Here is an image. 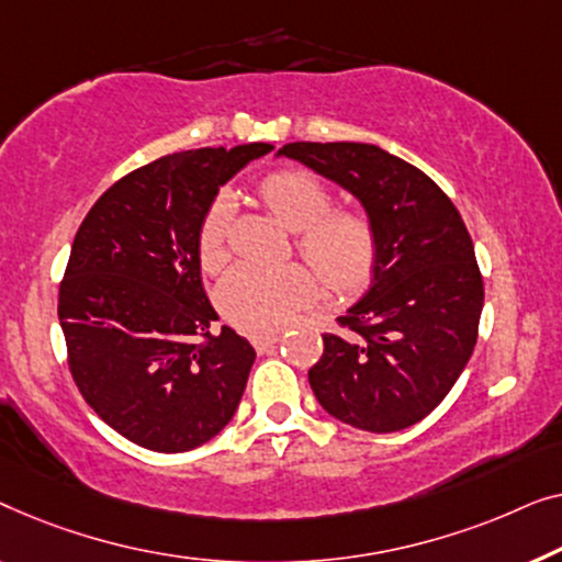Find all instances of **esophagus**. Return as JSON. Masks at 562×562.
<instances>
[{
    "mask_svg": "<svg viewBox=\"0 0 562 562\" xmlns=\"http://www.w3.org/2000/svg\"><path fill=\"white\" fill-rule=\"evenodd\" d=\"M280 338H282L280 334H257V336H251V344H255L257 351H267L272 344H278Z\"/></svg>",
    "mask_w": 562,
    "mask_h": 562,
    "instance_id": "esophagus-1",
    "label": "esophagus"
}]
</instances>
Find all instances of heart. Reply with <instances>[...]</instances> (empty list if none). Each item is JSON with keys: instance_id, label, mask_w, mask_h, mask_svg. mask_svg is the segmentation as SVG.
<instances>
[{"instance_id": "heart-1", "label": "heart", "mask_w": 562, "mask_h": 562, "mask_svg": "<svg viewBox=\"0 0 562 562\" xmlns=\"http://www.w3.org/2000/svg\"><path fill=\"white\" fill-rule=\"evenodd\" d=\"M259 195L290 232L295 247L330 290H359L374 274L379 239L374 221L363 211L334 209V195L313 172L284 168L259 183ZM232 224V195L221 193L205 209L199 228V251L205 267L226 259V236ZM318 292V274L305 265L262 267L239 265L218 288L221 311L244 330L280 328L297 307Z\"/></svg>"}]
</instances>
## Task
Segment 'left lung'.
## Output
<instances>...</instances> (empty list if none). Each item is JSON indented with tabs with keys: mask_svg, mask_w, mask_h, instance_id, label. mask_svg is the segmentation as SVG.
<instances>
[{
	"mask_svg": "<svg viewBox=\"0 0 562 562\" xmlns=\"http://www.w3.org/2000/svg\"><path fill=\"white\" fill-rule=\"evenodd\" d=\"M280 155L357 195L379 239L369 292L338 334H323L307 371L315 397L351 428H409L440 405L476 346L484 280L469 228L423 170L376 145L290 142Z\"/></svg>",
	"mask_w": 562,
	"mask_h": 562,
	"instance_id": "obj_1",
	"label": "left lung"
}]
</instances>
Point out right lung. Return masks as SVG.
I'll list each match as a JSON object with an SVG mask.
<instances>
[{
    "instance_id": "right-lung-1",
    "label": "right lung",
    "mask_w": 562,
    "mask_h": 562,
    "mask_svg": "<svg viewBox=\"0 0 562 562\" xmlns=\"http://www.w3.org/2000/svg\"><path fill=\"white\" fill-rule=\"evenodd\" d=\"M272 149L251 142L165 155L86 213L58 292L70 376L126 440L183 453L218 436L255 349L218 318L201 282L199 228L218 186Z\"/></svg>"
}]
</instances>
